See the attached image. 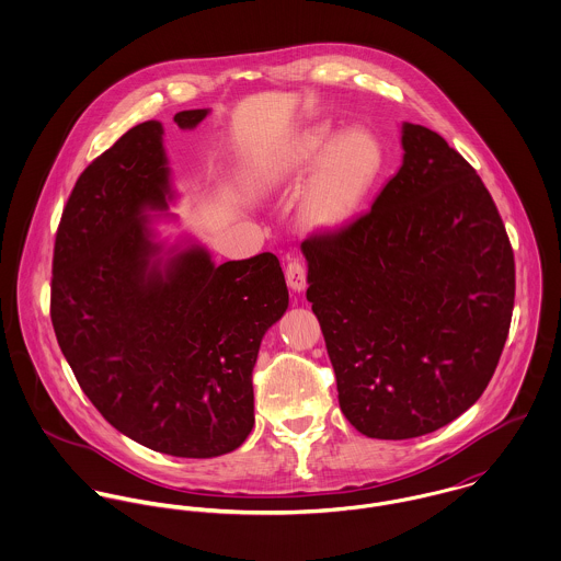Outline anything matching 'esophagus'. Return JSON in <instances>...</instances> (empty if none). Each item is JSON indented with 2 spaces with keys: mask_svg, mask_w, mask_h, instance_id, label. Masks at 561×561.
<instances>
[{
  "mask_svg": "<svg viewBox=\"0 0 561 561\" xmlns=\"http://www.w3.org/2000/svg\"><path fill=\"white\" fill-rule=\"evenodd\" d=\"M286 282H288V286L295 293L306 290V286H308V268H306V264L299 257H293L286 264Z\"/></svg>",
  "mask_w": 561,
  "mask_h": 561,
  "instance_id": "obj_1",
  "label": "esophagus"
}]
</instances>
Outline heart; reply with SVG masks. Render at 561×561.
Listing matches in <instances>:
<instances>
[{
  "mask_svg": "<svg viewBox=\"0 0 561 561\" xmlns=\"http://www.w3.org/2000/svg\"><path fill=\"white\" fill-rule=\"evenodd\" d=\"M382 163V146L368 128L353 126L337 135L331 123H318L266 152L255 176L266 187H293L311 172L299 219L310 230H333L362 208Z\"/></svg>",
  "mask_w": 561,
  "mask_h": 561,
  "instance_id": "1",
  "label": "heart"
}]
</instances>
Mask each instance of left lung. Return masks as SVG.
<instances>
[{
  "instance_id": "obj_1",
  "label": "left lung",
  "mask_w": 561,
  "mask_h": 561,
  "mask_svg": "<svg viewBox=\"0 0 561 561\" xmlns=\"http://www.w3.org/2000/svg\"><path fill=\"white\" fill-rule=\"evenodd\" d=\"M398 174L353 224L301 243L340 409L370 438L443 428L484 393L514 310V251L476 170L402 125Z\"/></svg>"
}]
</instances>
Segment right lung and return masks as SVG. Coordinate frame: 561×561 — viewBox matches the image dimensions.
Masks as SVG:
<instances>
[{"mask_svg": "<svg viewBox=\"0 0 561 561\" xmlns=\"http://www.w3.org/2000/svg\"><path fill=\"white\" fill-rule=\"evenodd\" d=\"M206 110L174 116L193 128ZM163 126H133L77 179L54 248L51 322L99 413L161 454L213 458L253 428L251 373L288 308L277 255L213 264L191 245L163 262L146 208H168Z\"/></svg>", "mask_w": 561, "mask_h": 561, "instance_id": "add662e5", "label": "right lung"}]
</instances>
